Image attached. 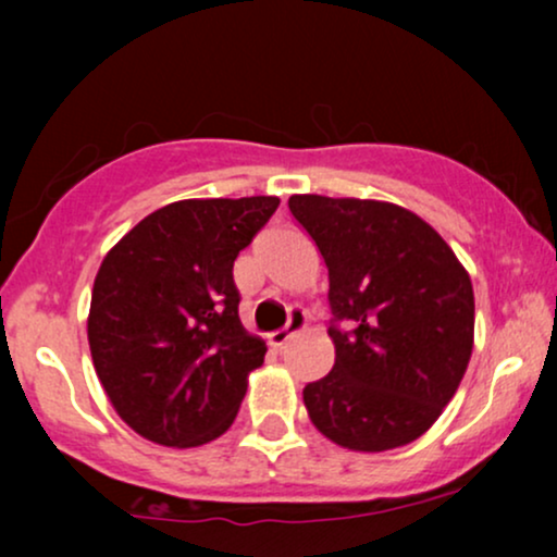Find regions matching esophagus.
Returning a JSON list of instances; mask_svg holds the SVG:
<instances>
[{
    "label": "esophagus",
    "instance_id": "obj_1",
    "mask_svg": "<svg viewBox=\"0 0 557 557\" xmlns=\"http://www.w3.org/2000/svg\"><path fill=\"white\" fill-rule=\"evenodd\" d=\"M304 327H306V311L304 309H293L290 317H287L285 327L270 332V345H274V348H283V345Z\"/></svg>",
    "mask_w": 557,
    "mask_h": 557
}]
</instances>
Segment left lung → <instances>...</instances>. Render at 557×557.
I'll return each mask as SVG.
<instances>
[{"label": "left lung", "mask_w": 557, "mask_h": 557, "mask_svg": "<svg viewBox=\"0 0 557 557\" xmlns=\"http://www.w3.org/2000/svg\"><path fill=\"white\" fill-rule=\"evenodd\" d=\"M287 207L327 264L335 317V367L304 387L309 419L348 450L413 443L469 367V272L437 230L398 203L304 194Z\"/></svg>", "instance_id": "8db88e82"}]
</instances>
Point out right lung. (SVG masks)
Masks as SVG:
<instances>
[{
    "mask_svg": "<svg viewBox=\"0 0 557 557\" xmlns=\"http://www.w3.org/2000/svg\"><path fill=\"white\" fill-rule=\"evenodd\" d=\"M277 196L185 198L138 222L101 261L88 311L94 369L120 419L168 447L230 430L267 345L238 317L233 264Z\"/></svg>",
    "mask_w": 557,
    "mask_h": 557,
    "instance_id": "right-lung-1",
    "label": "right lung"
}]
</instances>
